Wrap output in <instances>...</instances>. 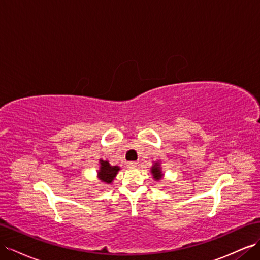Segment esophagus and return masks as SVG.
Instances as JSON below:
<instances>
[{"label": "esophagus", "mask_w": 260, "mask_h": 260, "mask_svg": "<svg viewBox=\"0 0 260 260\" xmlns=\"http://www.w3.org/2000/svg\"><path fill=\"white\" fill-rule=\"evenodd\" d=\"M137 165H138L137 162H128V163H127V167H128V168H136Z\"/></svg>", "instance_id": "obj_1"}]
</instances>
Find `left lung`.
Listing matches in <instances>:
<instances>
[{"label": "left lung", "instance_id": "left-lung-1", "mask_svg": "<svg viewBox=\"0 0 260 260\" xmlns=\"http://www.w3.org/2000/svg\"><path fill=\"white\" fill-rule=\"evenodd\" d=\"M151 173L153 175V178L155 180H160L163 178V172L162 170H160V165H159V162H156L154 163V165L152 166L151 168Z\"/></svg>", "mask_w": 260, "mask_h": 260}]
</instances>
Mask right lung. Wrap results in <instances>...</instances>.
Listing matches in <instances>:
<instances>
[{
    "instance_id": "right-lung-1",
    "label": "right lung",
    "mask_w": 260,
    "mask_h": 260,
    "mask_svg": "<svg viewBox=\"0 0 260 260\" xmlns=\"http://www.w3.org/2000/svg\"><path fill=\"white\" fill-rule=\"evenodd\" d=\"M100 164H101L100 171L97 172L98 178H100V180L103 181L104 184L106 185L111 184L114 178L116 177V175L118 174L119 170H120V167L111 166L108 160H104V159L100 160Z\"/></svg>"
}]
</instances>
